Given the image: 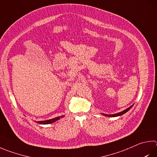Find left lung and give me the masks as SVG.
<instances>
[{
	"mask_svg": "<svg viewBox=\"0 0 157 157\" xmlns=\"http://www.w3.org/2000/svg\"><path fill=\"white\" fill-rule=\"evenodd\" d=\"M133 106V105L132 106H130L129 108H126V110H124L123 111H121L120 113H115V114H113V115H108V114H104V113H101V115H103L104 116H106V117H118V116H121L122 115H124L126 113H127L128 110H129Z\"/></svg>",
	"mask_w": 157,
	"mask_h": 157,
	"instance_id": "1",
	"label": "left lung"
}]
</instances>
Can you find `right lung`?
Masks as SVG:
<instances>
[{
  "instance_id": "1",
  "label": "right lung",
  "mask_w": 157,
  "mask_h": 157,
  "mask_svg": "<svg viewBox=\"0 0 157 157\" xmlns=\"http://www.w3.org/2000/svg\"><path fill=\"white\" fill-rule=\"evenodd\" d=\"M64 115H62L59 117H55L53 119H48V120H44V121H35L36 123H38L39 124H52L53 122H55L56 121L59 120L60 118L64 117Z\"/></svg>"
}]
</instances>
